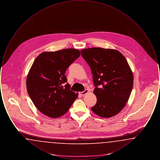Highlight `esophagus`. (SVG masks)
<instances>
[{
  "instance_id": "esophagus-1",
  "label": "esophagus",
  "mask_w": 160,
  "mask_h": 160,
  "mask_svg": "<svg viewBox=\"0 0 160 160\" xmlns=\"http://www.w3.org/2000/svg\"><path fill=\"white\" fill-rule=\"evenodd\" d=\"M88 92H89V90H88V89H85L84 91L79 92V94H80V95L84 96V95H86V93H88Z\"/></svg>"
}]
</instances>
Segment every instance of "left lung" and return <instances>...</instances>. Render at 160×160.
Masks as SVG:
<instances>
[{
    "label": "left lung",
    "instance_id": "obj_1",
    "mask_svg": "<svg viewBox=\"0 0 160 160\" xmlns=\"http://www.w3.org/2000/svg\"><path fill=\"white\" fill-rule=\"evenodd\" d=\"M91 69L93 93L97 101L92 112L102 118L118 114L129 99L133 86V74L128 62L119 51L100 47L81 50Z\"/></svg>",
    "mask_w": 160,
    "mask_h": 160
}]
</instances>
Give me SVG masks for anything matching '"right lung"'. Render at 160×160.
I'll return each mask as SVG.
<instances>
[{
	"label": "right lung",
	"instance_id": "add662e5",
	"mask_svg": "<svg viewBox=\"0 0 160 160\" xmlns=\"http://www.w3.org/2000/svg\"><path fill=\"white\" fill-rule=\"evenodd\" d=\"M80 56V52L67 48L44 52L33 62L26 80L28 94L42 114L56 118L65 114L78 97L70 90L65 71Z\"/></svg>",
	"mask_w": 160,
	"mask_h": 160
}]
</instances>
